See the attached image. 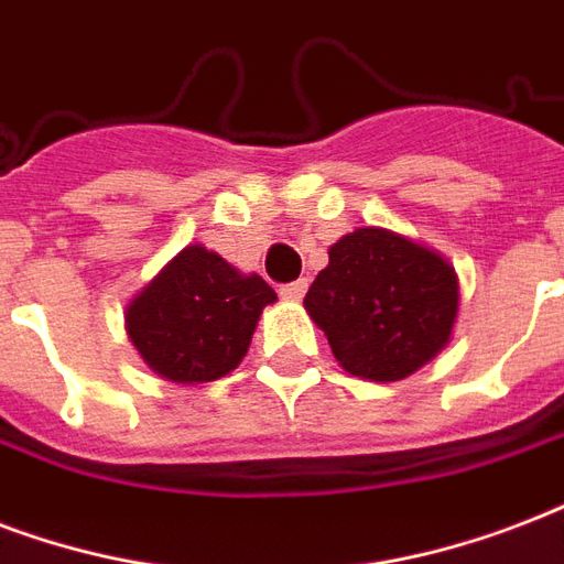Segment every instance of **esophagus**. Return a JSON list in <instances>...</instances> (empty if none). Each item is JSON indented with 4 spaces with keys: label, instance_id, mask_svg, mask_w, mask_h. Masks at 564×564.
Wrapping results in <instances>:
<instances>
[{
    "label": "esophagus",
    "instance_id": "1",
    "mask_svg": "<svg viewBox=\"0 0 564 564\" xmlns=\"http://www.w3.org/2000/svg\"><path fill=\"white\" fill-rule=\"evenodd\" d=\"M305 288H308V282L305 279H296V282H288V285L279 288V294H282V300H303Z\"/></svg>",
    "mask_w": 564,
    "mask_h": 564
}]
</instances>
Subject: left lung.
<instances>
[{
  "instance_id": "left-lung-1",
  "label": "left lung",
  "mask_w": 564,
  "mask_h": 564,
  "mask_svg": "<svg viewBox=\"0 0 564 564\" xmlns=\"http://www.w3.org/2000/svg\"><path fill=\"white\" fill-rule=\"evenodd\" d=\"M303 305L347 373L397 382L447 347L459 279L430 247L365 226L332 243Z\"/></svg>"
}]
</instances>
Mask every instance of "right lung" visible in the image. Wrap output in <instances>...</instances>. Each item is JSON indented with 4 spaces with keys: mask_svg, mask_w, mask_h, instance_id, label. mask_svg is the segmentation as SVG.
<instances>
[{
    "mask_svg": "<svg viewBox=\"0 0 564 564\" xmlns=\"http://www.w3.org/2000/svg\"><path fill=\"white\" fill-rule=\"evenodd\" d=\"M270 303L276 291L259 273L191 243L129 303L126 332L159 377L199 386L241 365Z\"/></svg>",
    "mask_w": 564,
    "mask_h": 564,
    "instance_id": "add662e5",
    "label": "right lung"
}]
</instances>
